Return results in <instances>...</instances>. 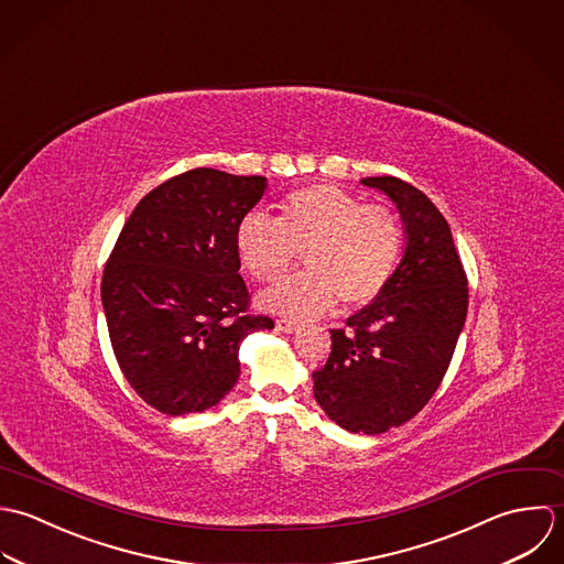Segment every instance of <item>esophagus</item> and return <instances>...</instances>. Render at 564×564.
Instances as JSON below:
<instances>
[{
	"instance_id": "1",
	"label": "esophagus",
	"mask_w": 564,
	"mask_h": 564,
	"mask_svg": "<svg viewBox=\"0 0 564 564\" xmlns=\"http://www.w3.org/2000/svg\"><path fill=\"white\" fill-rule=\"evenodd\" d=\"M276 329L283 332V334H294V332L301 329V323H296V321H292V318H279V321H276Z\"/></svg>"
}]
</instances>
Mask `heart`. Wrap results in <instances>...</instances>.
Here are the masks:
<instances>
[{
    "label": "heart",
    "mask_w": 564,
    "mask_h": 564,
    "mask_svg": "<svg viewBox=\"0 0 564 564\" xmlns=\"http://www.w3.org/2000/svg\"><path fill=\"white\" fill-rule=\"evenodd\" d=\"M243 268L261 283L276 281L299 250L307 268L261 294L276 314L310 318L338 296L341 305H366L392 279L403 252L399 216L334 185H310L279 203L276 218L248 214L235 228Z\"/></svg>",
    "instance_id": "b5f03b06"
}]
</instances>
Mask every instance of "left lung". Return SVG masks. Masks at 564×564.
I'll return each instance as SVG.
<instances>
[{
	"mask_svg": "<svg viewBox=\"0 0 564 564\" xmlns=\"http://www.w3.org/2000/svg\"><path fill=\"white\" fill-rule=\"evenodd\" d=\"M381 189L405 226V252L379 296L332 329L314 370V397L352 434H383L414 419L438 390L468 310V281L436 205L397 176L361 178Z\"/></svg>",
	"mask_w": 564,
	"mask_h": 564,
	"instance_id": "obj_1",
	"label": "left lung"
}]
</instances>
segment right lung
<instances>
[{
    "mask_svg": "<svg viewBox=\"0 0 564 564\" xmlns=\"http://www.w3.org/2000/svg\"><path fill=\"white\" fill-rule=\"evenodd\" d=\"M263 176L196 167L154 187L121 228L102 274L117 364L167 416L205 412L239 377V344L272 329L248 314L235 228L261 200Z\"/></svg>",
    "mask_w": 564,
    "mask_h": 564,
    "instance_id": "right-lung-1",
    "label": "right lung"
}]
</instances>
